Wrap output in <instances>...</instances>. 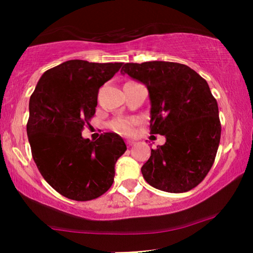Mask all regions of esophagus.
Returning a JSON list of instances; mask_svg holds the SVG:
<instances>
[{"label": "esophagus", "instance_id": "1", "mask_svg": "<svg viewBox=\"0 0 253 253\" xmlns=\"http://www.w3.org/2000/svg\"><path fill=\"white\" fill-rule=\"evenodd\" d=\"M134 143H133V141L132 140H126V145H127V146H132V145H133Z\"/></svg>", "mask_w": 253, "mask_h": 253}]
</instances>
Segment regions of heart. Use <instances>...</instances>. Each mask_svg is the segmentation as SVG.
<instances>
[{
    "label": "heart",
    "mask_w": 253,
    "mask_h": 253,
    "mask_svg": "<svg viewBox=\"0 0 253 253\" xmlns=\"http://www.w3.org/2000/svg\"><path fill=\"white\" fill-rule=\"evenodd\" d=\"M133 121L131 120H117L113 123V127L121 133H130L132 130Z\"/></svg>",
    "instance_id": "heart-1"
}]
</instances>
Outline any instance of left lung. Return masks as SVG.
<instances>
[{
  "mask_svg": "<svg viewBox=\"0 0 253 253\" xmlns=\"http://www.w3.org/2000/svg\"><path fill=\"white\" fill-rule=\"evenodd\" d=\"M121 74L146 85L151 133L166 137L141 167L145 181L172 193L196 188L212 168L221 137L219 108L207 82L175 62L126 63Z\"/></svg>",
  "mask_w": 253,
  "mask_h": 253,
  "instance_id": "1",
  "label": "left lung"
}]
</instances>
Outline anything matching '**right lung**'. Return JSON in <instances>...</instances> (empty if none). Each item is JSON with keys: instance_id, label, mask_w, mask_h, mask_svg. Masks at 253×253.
<instances>
[{"instance_id": "right-lung-1", "label": "right lung", "mask_w": 253, "mask_h": 253, "mask_svg": "<svg viewBox=\"0 0 253 253\" xmlns=\"http://www.w3.org/2000/svg\"><path fill=\"white\" fill-rule=\"evenodd\" d=\"M121 67L67 61L44 72L30 98L26 131L33 160L48 184L69 199L86 202L103 195L126 151L117 133H102L95 141L82 137L95 114L99 88Z\"/></svg>"}]
</instances>
